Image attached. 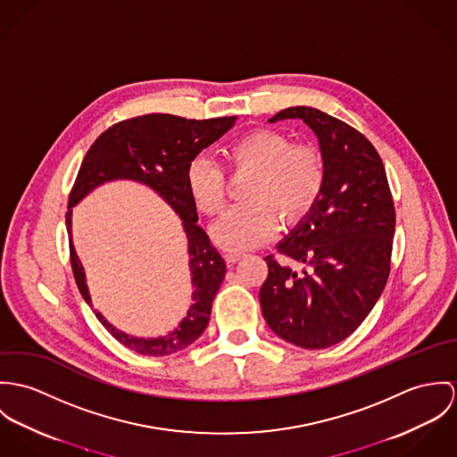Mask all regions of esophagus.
Segmentation results:
<instances>
[{
  "instance_id": "1",
  "label": "esophagus",
  "mask_w": 457,
  "mask_h": 457,
  "mask_svg": "<svg viewBox=\"0 0 457 457\" xmlns=\"http://www.w3.org/2000/svg\"><path fill=\"white\" fill-rule=\"evenodd\" d=\"M244 257V253H224V259L228 261V262H237V261H240Z\"/></svg>"
}]
</instances>
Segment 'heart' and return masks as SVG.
I'll return each instance as SVG.
<instances>
[{
	"instance_id": "obj_1",
	"label": "heart",
	"mask_w": 457,
	"mask_h": 457,
	"mask_svg": "<svg viewBox=\"0 0 457 457\" xmlns=\"http://www.w3.org/2000/svg\"><path fill=\"white\" fill-rule=\"evenodd\" d=\"M221 170L215 161L196 155L186 168L191 202L206 217H217L228 204V175H249L245 202L229 210L213 228L215 242L233 253L266 242L277 222L296 224L319 204L328 182V161L310 140L291 142L273 128H255L222 147Z\"/></svg>"
}]
</instances>
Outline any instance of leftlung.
Returning a JSON list of instances; mask_svg holds the SVG:
<instances>
[{
	"instance_id": "1",
	"label": "left lung",
	"mask_w": 457,
	"mask_h": 457,
	"mask_svg": "<svg viewBox=\"0 0 457 457\" xmlns=\"http://www.w3.org/2000/svg\"><path fill=\"white\" fill-rule=\"evenodd\" d=\"M302 119L328 161L326 189L303 222L277 247L304 264L295 271L270 253L259 291L266 324L303 349H328L366 319L391 271L396 226L384 162L347 122L312 106H291L270 119Z\"/></svg>"
}]
</instances>
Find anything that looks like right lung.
<instances>
[{"mask_svg":"<svg viewBox=\"0 0 457 457\" xmlns=\"http://www.w3.org/2000/svg\"><path fill=\"white\" fill-rule=\"evenodd\" d=\"M237 120L231 117L186 119L171 113H147L110 126L95 140L86 154L75 184L68 196L66 229L70 262L80 295L91 303L84 268L71 244V206L89 191L113 179H131L147 184L180 215L189 242L193 304L184 320L170 335L159 338H137L115 329L100 312H95L104 329L124 347L144 355H170L189 347L210 320L212 302L226 275V262L213 247L204 228L198 226V212L186 187V168L193 157L219 140Z\"/></svg>","mask_w":457,"mask_h":457,"instance_id":"1","label":"right lung"}]
</instances>
